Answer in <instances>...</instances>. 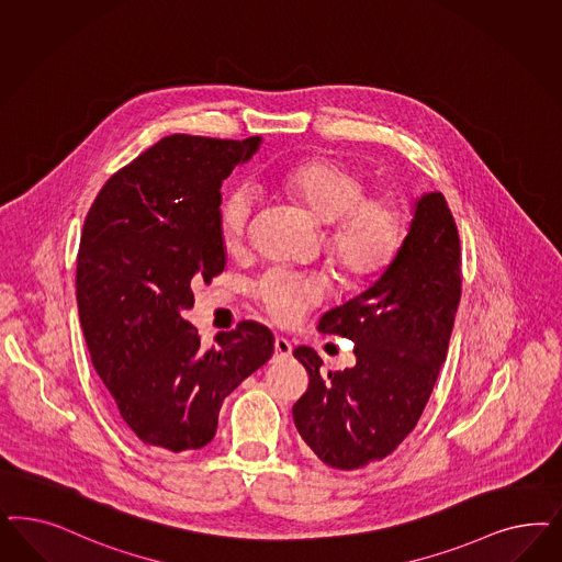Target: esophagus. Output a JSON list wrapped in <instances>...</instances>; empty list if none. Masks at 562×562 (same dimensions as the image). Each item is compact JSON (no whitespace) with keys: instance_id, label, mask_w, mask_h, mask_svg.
Returning <instances> with one entry per match:
<instances>
[{"instance_id":"1","label":"esophagus","mask_w":562,"mask_h":562,"mask_svg":"<svg viewBox=\"0 0 562 562\" xmlns=\"http://www.w3.org/2000/svg\"><path fill=\"white\" fill-rule=\"evenodd\" d=\"M291 349L293 347H291L290 341L285 337H277L274 339V358H290Z\"/></svg>"}]
</instances>
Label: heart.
Here are the masks:
<instances>
[{"mask_svg":"<svg viewBox=\"0 0 562 562\" xmlns=\"http://www.w3.org/2000/svg\"><path fill=\"white\" fill-rule=\"evenodd\" d=\"M281 188L328 225L326 252L347 281L363 283L391 267L407 232L405 211L393 194H368L362 173L330 157L293 165L281 176ZM254 211L250 186H237L221 200L218 229L227 250L244 246ZM252 293L277 325L293 326L323 300L325 283L272 269L254 283Z\"/></svg>","mask_w":562,"mask_h":562,"instance_id":"b5f03b06","label":"heart"}]
</instances>
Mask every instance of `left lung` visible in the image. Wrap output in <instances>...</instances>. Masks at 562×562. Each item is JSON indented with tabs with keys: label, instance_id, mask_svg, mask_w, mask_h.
<instances>
[{
	"label": "left lung",
	"instance_id": "1",
	"mask_svg": "<svg viewBox=\"0 0 562 562\" xmlns=\"http://www.w3.org/2000/svg\"><path fill=\"white\" fill-rule=\"evenodd\" d=\"M459 300V232L445 196L430 192L417 200L409 234L381 279L318 323L321 333L353 341L356 366L323 376L314 349L293 351L310 376L293 422L323 463L360 470L416 428L447 358Z\"/></svg>",
	"mask_w": 562,
	"mask_h": 562
}]
</instances>
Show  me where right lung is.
Wrapping results in <instances>:
<instances>
[{"label":"right lung","instance_id":"obj_1","mask_svg":"<svg viewBox=\"0 0 562 562\" xmlns=\"http://www.w3.org/2000/svg\"><path fill=\"white\" fill-rule=\"evenodd\" d=\"M260 138L173 134L113 173L85 218L76 302L92 366L117 412L148 447L180 453L217 432L218 409L271 360L274 337L254 321L200 347L183 318L192 281L225 269L221 186Z\"/></svg>","mask_w":562,"mask_h":562}]
</instances>
